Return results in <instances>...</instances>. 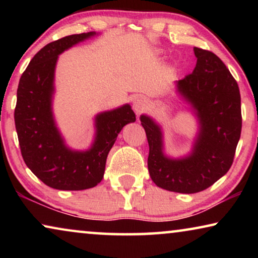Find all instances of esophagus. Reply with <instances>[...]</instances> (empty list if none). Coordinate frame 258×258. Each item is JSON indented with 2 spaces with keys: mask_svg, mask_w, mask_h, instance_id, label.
<instances>
[{
  "mask_svg": "<svg viewBox=\"0 0 258 258\" xmlns=\"http://www.w3.org/2000/svg\"><path fill=\"white\" fill-rule=\"evenodd\" d=\"M148 105V101L146 97H139L134 101V109H135L136 112H141L144 109L147 108Z\"/></svg>",
  "mask_w": 258,
  "mask_h": 258,
  "instance_id": "34e87169",
  "label": "esophagus"
}]
</instances>
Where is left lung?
<instances>
[{"label":"left lung","instance_id":"obj_1","mask_svg":"<svg viewBox=\"0 0 258 258\" xmlns=\"http://www.w3.org/2000/svg\"><path fill=\"white\" fill-rule=\"evenodd\" d=\"M195 69L176 82L177 91L191 105L200 130L188 156L170 158L163 153L161 126L147 115L141 124L149 143L148 170L155 184L169 191L195 194L227 174L241 137L242 114L238 84L221 58L194 48Z\"/></svg>","mask_w":258,"mask_h":258}]
</instances>
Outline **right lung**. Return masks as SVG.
<instances>
[{"instance_id": "obj_1", "label": "right lung", "mask_w": 258, "mask_h": 258, "mask_svg": "<svg viewBox=\"0 0 258 258\" xmlns=\"http://www.w3.org/2000/svg\"><path fill=\"white\" fill-rule=\"evenodd\" d=\"M94 35L95 31L70 35L45 45L31 58L17 88L14 117L21 154L34 175L54 189L84 190L97 185L119 132L136 121L129 104L97 114L94 143L86 151L67 147L55 124L51 103L58 55Z\"/></svg>"}]
</instances>
